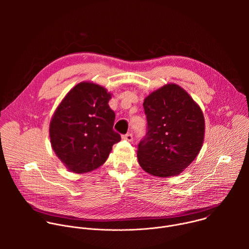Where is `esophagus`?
Wrapping results in <instances>:
<instances>
[{
    "label": "esophagus",
    "mask_w": 249,
    "mask_h": 249,
    "mask_svg": "<svg viewBox=\"0 0 249 249\" xmlns=\"http://www.w3.org/2000/svg\"><path fill=\"white\" fill-rule=\"evenodd\" d=\"M122 138L126 141H129V142H132L133 141V135L131 133H127L126 135H123Z\"/></svg>",
    "instance_id": "1"
}]
</instances>
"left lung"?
I'll return each instance as SVG.
<instances>
[{"label": "left lung", "instance_id": "8db88e82", "mask_svg": "<svg viewBox=\"0 0 249 249\" xmlns=\"http://www.w3.org/2000/svg\"><path fill=\"white\" fill-rule=\"evenodd\" d=\"M148 128L138 146V160L146 172L178 175L198 156L205 135L200 106L179 86L167 84L144 100Z\"/></svg>", "mask_w": 249, "mask_h": 249}]
</instances>
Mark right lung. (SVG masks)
<instances>
[{"instance_id": "right-lung-1", "label": "right lung", "mask_w": 249, "mask_h": 249, "mask_svg": "<svg viewBox=\"0 0 249 249\" xmlns=\"http://www.w3.org/2000/svg\"><path fill=\"white\" fill-rule=\"evenodd\" d=\"M111 93L103 87L83 82L71 89L55 110L49 135L53 151L75 173L96 169L121 140L113 130L115 113Z\"/></svg>"}]
</instances>
